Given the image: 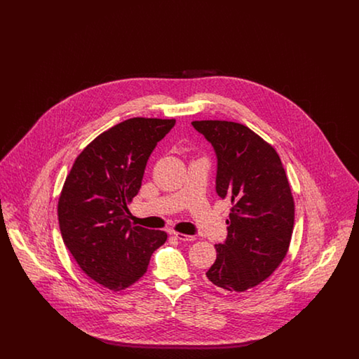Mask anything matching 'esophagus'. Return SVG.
I'll list each match as a JSON object with an SVG mask.
<instances>
[{
    "label": "esophagus",
    "instance_id": "1",
    "mask_svg": "<svg viewBox=\"0 0 359 359\" xmlns=\"http://www.w3.org/2000/svg\"><path fill=\"white\" fill-rule=\"evenodd\" d=\"M172 234H173L176 238L180 239V241H184V242H192V241L196 239L195 236H188V234H183V233H176V231H173Z\"/></svg>",
    "mask_w": 359,
    "mask_h": 359
}]
</instances>
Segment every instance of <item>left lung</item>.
<instances>
[{
	"mask_svg": "<svg viewBox=\"0 0 359 359\" xmlns=\"http://www.w3.org/2000/svg\"><path fill=\"white\" fill-rule=\"evenodd\" d=\"M218 158L217 194L231 202L227 238L215 245L207 278L229 292L266 280L290 249L294 202L280 156L248 126L231 121H194Z\"/></svg>",
	"mask_w": 359,
	"mask_h": 359,
	"instance_id": "left-lung-1",
	"label": "left lung"
}]
</instances>
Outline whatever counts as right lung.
Here are the masks:
<instances>
[{
	"label": "right lung",
	"instance_id": "obj_1",
	"mask_svg": "<svg viewBox=\"0 0 359 359\" xmlns=\"http://www.w3.org/2000/svg\"><path fill=\"white\" fill-rule=\"evenodd\" d=\"M175 120L129 118L94 138L76 157L57 202L62 238L79 268L109 290H125L147 273L167 233L130 222L128 205L147 161Z\"/></svg>",
	"mask_w": 359,
	"mask_h": 359
}]
</instances>
